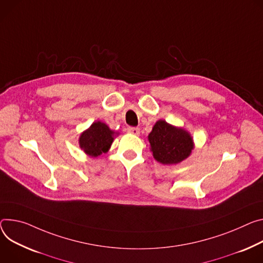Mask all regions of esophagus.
<instances>
[{
    "mask_svg": "<svg viewBox=\"0 0 263 263\" xmlns=\"http://www.w3.org/2000/svg\"><path fill=\"white\" fill-rule=\"evenodd\" d=\"M127 131H128V133H131V134H133V135H139V133H140L139 129H138V128H134V127L128 128Z\"/></svg>",
    "mask_w": 263,
    "mask_h": 263,
    "instance_id": "esophagus-1",
    "label": "esophagus"
}]
</instances>
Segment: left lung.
I'll list each match as a JSON object with an SVG mask.
<instances>
[{
    "label": "left lung",
    "mask_w": 263,
    "mask_h": 263,
    "mask_svg": "<svg viewBox=\"0 0 263 263\" xmlns=\"http://www.w3.org/2000/svg\"><path fill=\"white\" fill-rule=\"evenodd\" d=\"M148 140L154 159L162 164H177L186 159L194 149L193 137L187 130L163 119L155 123Z\"/></svg>",
    "instance_id": "8db88e82"
}]
</instances>
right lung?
Wrapping results in <instances>:
<instances>
[{
  "instance_id": "obj_1",
  "label": "right lung",
  "mask_w": 263,
  "mask_h": 263,
  "mask_svg": "<svg viewBox=\"0 0 263 263\" xmlns=\"http://www.w3.org/2000/svg\"><path fill=\"white\" fill-rule=\"evenodd\" d=\"M118 132H114L103 122H94L79 137L80 148L90 157H98L109 151L114 137Z\"/></svg>"
}]
</instances>
